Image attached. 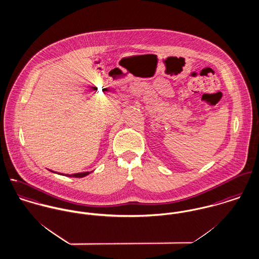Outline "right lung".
<instances>
[{
  "label": "right lung",
  "mask_w": 259,
  "mask_h": 259,
  "mask_svg": "<svg viewBox=\"0 0 259 259\" xmlns=\"http://www.w3.org/2000/svg\"><path fill=\"white\" fill-rule=\"evenodd\" d=\"M53 173H57V172H54L52 170H49ZM91 173V171H87V172H81V173H74V174H62V173H57V174H60V175H64V176H67V177H75V178H82V177H85L87 175H89Z\"/></svg>",
  "instance_id": "1"
}]
</instances>
